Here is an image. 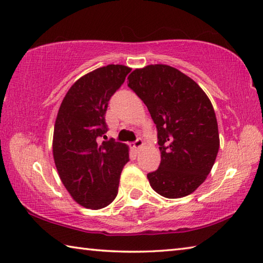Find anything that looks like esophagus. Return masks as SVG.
Returning a JSON list of instances; mask_svg holds the SVG:
<instances>
[{
    "mask_svg": "<svg viewBox=\"0 0 263 263\" xmlns=\"http://www.w3.org/2000/svg\"><path fill=\"white\" fill-rule=\"evenodd\" d=\"M143 146H144V143H143V141L141 140V138H137V140L133 143V148L136 152L140 151Z\"/></svg>",
    "mask_w": 263,
    "mask_h": 263,
    "instance_id": "1",
    "label": "esophagus"
}]
</instances>
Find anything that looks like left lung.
<instances>
[{"label": "left lung", "mask_w": 263, "mask_h": 263, "mask_svg": "<svg viewBox=\"0 0 263 263\" xmlns=\"http://www.w3.org/2000/svg\"><path fill=\"white\" fill-rule=\"evenodd\" d=\"M127 82L157 126L161 161L147 174L151 187L170 199L190 195L210 174L220 147L210 98L191 78L163 64L136 68Z\"/></svg>", "instance_id": "left-lung-1"}]
</instances>
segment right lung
<instances>
[{"instance_id": "1", "label": "right lung", "mask_w": 263, "mask_h": 263, "mask_svg": "<svg viewBox=\"0 0 263 263\" xmlns=\"http://www.w3.org/2000/svg\"><path fill=\"white\" fill-rule=\"evenodd\" d=\"M130 71L112 64L85 74L68 89L58 110L54 165L71 197L89 210L104 209L116 199L121 171L129 160L128 145L97 140L107 130L108 101Z\"/></svg>"}]
</instances>
